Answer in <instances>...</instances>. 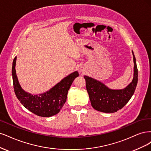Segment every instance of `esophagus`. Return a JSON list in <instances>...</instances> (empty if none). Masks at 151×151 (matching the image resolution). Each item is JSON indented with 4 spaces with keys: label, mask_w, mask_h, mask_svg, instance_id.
Listing matches in <instances>:
<instances>
[{
    "label": "esophagus",
    "mask_w": 151,
    "mask_h": 151,
    "mask_svg": "<svg viewBox=\"0 0 151 151\" xmlns=\"http://www.w3.org/2000/svg\"><path fill=\"white\" fill-rule=\"evenodd\" d=\"M80 71H83V68H80Z\"/></svg>",
    "instance_id": "obj_1"
}]
</instances>
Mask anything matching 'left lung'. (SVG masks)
Returning <instances> with one entry per match:
<instances>
[{
  "label": "left lung",
  "mask_w": 151,
  "mask_h": 151,
  "mask_svg": "<svg viewBox=\"0 0 151 151\" xmlns=\"http://www.w3.org/2000/svg\"><path fill=\"white\" fill-rule=\"evenodd\" d=\"M132 55L134 64L133 80L124 89H110L101 81L88 76H84L86 90L91 105L94 109L105 113L116 112L122 109L131 99L138 81V70L133 51Z\"/></svg>",
  "instance_id": "8db88e82"
}]
</instances>
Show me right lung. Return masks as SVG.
<instances>
[{"instance_id": "right-lung-1", "label": "right lung", "mask_w": 151, "mask_h": 151, "mask_svg": "<svg viewBox=\"0 0 151 151\" xmlns=\"http://www.w3.org/2000/svg\"><path fill=\"white\" fill-rule=\"evenodd\" d=\"M17 57L12 63V76L14 91L17 99L27 110L38 116L50 117L60 112L66 101L68 91L73 81L79 76L75 71L64 78L50 90L39 95H32L24 91L19 84L16 71Z\"/></svg>"}]
</instances>
